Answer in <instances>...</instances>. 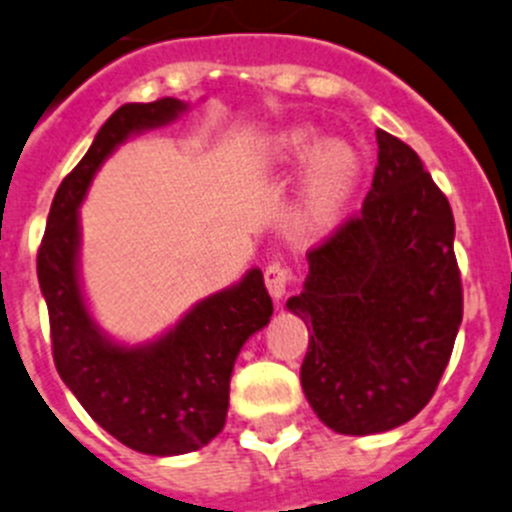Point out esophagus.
I'll use <instances>...</instances> for the list:
<instances>
[{"mask_svg": "<svg viewBox=\"0 0 512 512\" xmlns=\"http://www.w3.org/2000/svg\"><path fill=\"white\" fill-rule=\"evenodd\" d=\"M290 283V267L283 265V262H270L265 267V285H267V293L272 295L275 300H280L288 290Z\"/></svg>", "mask_w": 512, "mask_h": 512, "instance_id": "1", "label": "esophagus"}]
</instances>
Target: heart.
Masks as SVG:
<instances>
[{
    "label": "heart",
    "instance_id": "b5f03b06",
    "mask_svg": "<svg viewBox=\"0 0 512 512\" xmlns=\"http://www.w3.org/2000/svg\"><path fill=\"white\" fill-rule=\"evenodd\" d=\"M272 169H298L308 164L303 186V214L310 224H326L351 197L358 179V154L348 143L328 141L321 146L318 131L295 126L280 133L267 151Z\"/></svg>",
    "mask_w": 512,
    "mask_h": 512
}]
</instances>
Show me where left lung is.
I'll list each match as a JSON object with an SVG mask.
<instances>
[{"label": "left lung", "mask_w": 512, "mask_h": 512, "mask_svg": "<svg viewBox=\"0 0 512 512\" xmlns=\"http://www.w3.org/2000/svg\"><path fill=\"white\" fill-rule=\"evenodd\" d=\"M364 207L308 252L288 310L308 326L300 384L338 434H379L417 417L450 364L462 323L455 217L414 148L376 131Z\"/></svg>", "instance_id": "1"}]
</instances>
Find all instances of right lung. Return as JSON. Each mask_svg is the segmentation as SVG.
Returning <instances> with one entry per match:
<instances>
[{
  "label": "right lung",
  "instance_id": "obj_1",
  "mask_svg": "<svg viewBox=\"0 0 512 512\" xmlns=\"http://www.w3.org/2000/svg\"><path fill=\"white\" fill-rule=\"evenodd\" d=\"M184 108L176 98L121 105L62 179L37 250L57 374L105 432L156 457L194 452L222 432L234 358L272 315L257 267L234 288L194 305L166 336L146 346L108 341L85 308L78 283V207L85 191L118 143L174 121Z\"/></svg>",
  "mask_w": 512,
  "mask_h": 512
}]
</instances>
